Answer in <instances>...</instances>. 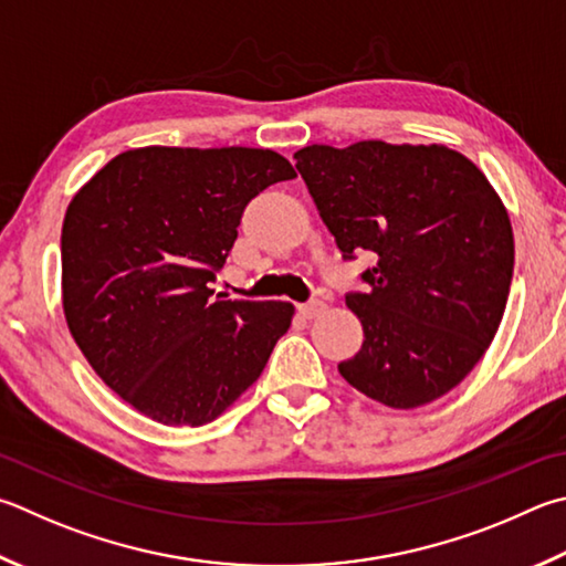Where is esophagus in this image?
Returning a JSON list of instances; mask_svg holds the SVG:
<instances>
[{
	"label": "esophagus",
	"instance_id": "esophagus-1",
	"mask_svg": "<svg viewBox=\"0 0 566 566\" xmlns=\"http://www.w3.org/2000/svg\"><path fill=\"white\" fill-rule=\"evenodd\" d=\"M324 310H326V304L322 300H312V302H306V304H300V314L304 318H314V316L322 314Z\"/></svg>",
	"mask_w": 566,
	"mask_h": 566
}]
</instances>
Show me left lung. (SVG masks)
<instances>
[{
  "label": "left lung",
  "instance_id": "1",
  "mask_svg": "<svg viewBox=\"0 0 566 566\" xmlns=\"http://www.w3.org/2000/svg\"><path fill=\"white\" fill-rule=\"evenodd\" d=\"M344 260L371 252L346 304L361 352L348 384L390 408L446 396L488 352L505 314L515 240L488 178L458 150L361 140L294 153Z\"/></svg>",
  "mask_w": 566,
  "mask_h": 566
}]
</instances>
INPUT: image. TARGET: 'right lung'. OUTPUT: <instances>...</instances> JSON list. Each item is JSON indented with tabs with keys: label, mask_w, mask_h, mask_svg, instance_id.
Listing matches in <instances>:
<instances>
[{
	"label": "right lung",
	"mask_w": 566,
	"mask_h": 566,
	"mask_svg": "<svg viewBox=\"0 0 566 566\" xmlns=\"http://www.w3.org/2000/svg\"><path fill=\"white\" fill-rule=\"evenodd\" d=\"M296 176L262 148L126 150L61 228L69 332L104 384L163 426H205L248 390L290 302L212 300L248 202Z\"/></svg>",
	"instance_id": "right-lung-1"
}]
</instances>
